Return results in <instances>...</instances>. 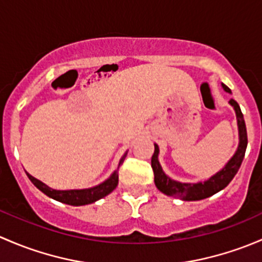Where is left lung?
Listing matches in <instances>:
<instances>
[{
  "label": "left lung",
  "instance_id": "1",
  "mask_svg": "<svg viewBox=\"0 0 262 262\" xmlns=\"http://www.w3.org/2000/svg\"><path fill=\"white\" fill-rule=\"evenodd\" d=\"M222 87L226 92L231 93V90L227 85L222 84ZM230 104L233 107L234 112H236L239 136L238 147H237L236 152L232 156L231 160L226 164L222 170L215 172L213 177L209 178L206 182L194 183V184H191V183H180L177 182V180L170 179L163 171L160 163L158 160L159 146L155 144V151H154V155L151 158V168L154 170V182H155L156 188L161 193L174 196V198H180L183 201H201V199L208 198L213 194L218 193V191L222 190L223 188H226L230 184V182L233 179L234 175L238 171L239 166H241L247 147V131L246 125H245L244 115H242L238 103L234 99H231Z\"/></svg>",
  "mask_w": 262,
  "mask_h": 262
}]
</instances>
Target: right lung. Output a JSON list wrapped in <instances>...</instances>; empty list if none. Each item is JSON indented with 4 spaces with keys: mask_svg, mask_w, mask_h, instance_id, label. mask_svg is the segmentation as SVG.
Instances as JSON below:
<instances>
[{
    "mask_svg": "<svg viewBox=\"0 0 262 262\" xmlns=\"http://www.w3.org/2000/svg\"><path fill=\"white\" fill-rule=\"evenodd\" d=\"M126 155H127V151L125 152V155L121 158L120 163H118V168H120L121 164L125 160ZM29 177V179L31 180L32 184L40 189L44 194H47L50 198L55 199V201L61 202V203L71 204V206H85V204L94 203L98 199L103 198V196L108 195L113 189H116L118 184V169L116 170L111 177L107 180H104L101 184L96 185L93 188H88V189H72V190H55L51 189V188L45 185L44 183L37 180L36 178H34L32 175L26 172Z\"/></svg>",
    "mask_w": 262,
    "mask_h": 262,
    "instance_id": "obj_1",
    "label": "right lung"
}]
</instances>
